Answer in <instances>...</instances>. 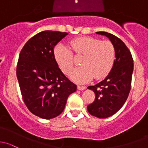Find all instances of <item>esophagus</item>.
<instances>
[{
	"instance_id": "obj_1",
	"label": "esophagus",
	"mask_w": 148,
	"mask_h": 148,
	"mask_svg": "<svg viewBox=\"0 0 148 148\" xmlns=\"http://www.w3.org/2000/svg\"><path fill=\"white\" fill-rule=\"evenodd\" d=\"M77 89L79 90H83L86 89V86H83V85H77Z\"/></svg>"
}]
</instances>
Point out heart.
I'll list each match as a JSON object with an SVG mask.
<instances>
[{
	"instance_id": "heart-1",
	"label": "heart",
	"mask_w": 148,
	"mask_h": 148,
	"mask_svg": "<svg viewBox=\"0 0 148 148\" xmlns=\"http://www.w3.org/2000/svg\"><path fill=\"white\" fill-rule=\"evenodd\" d=\"M69 47L63 44L55 48V57L59 67L65 74H69L74 65L73 55L83 56L82 66L75 68L71 73L73 80L84 83L95 78H101L109 73L113 66L115 51L108 40L101 41L90 37H81L72 40Z\"/></svg>"
}]
</instances>
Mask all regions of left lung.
Listing matches in <instances>:
<instances>
[{
  "instance_id": "8db88e82",
  "label": "left lung",
  "mask_w": 148,
  "mask_h": 148,
  "mask_svg": "<svg viewBox=\"0 0 148 148\" xmlns=\"http://www.w3.org/2000/svg\"><path fill=\"white\" fill-rule=\"evenodd\" d=\"M96 33L106 36L111 41L115 48V60L110 72L104 80L88 87L95 92V99L87 108L90 115L99 118H107L116 113L128 97L133 72V59L125 44L118 37L107 32Z\"/></svg>"
}]
</instances>
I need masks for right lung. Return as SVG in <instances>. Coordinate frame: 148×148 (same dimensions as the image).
<instances>
[{
  "label": "right lung",
  "mask_w": 148,
  "mask_h": 148,
  "mask_svg": "<svg viewBox=\"0 0 148 148\" xmlns=\"http://www.w3.org/2000/svg\"><path fill=\"white\" fill-rule=\"evenodd\" d=\"M67 35L40 32L28 40L19 55L16 75L23 101L32 113L43 119L61 114L68 96L77 89L55 58L54 47Z\"/></svg>",
  "instance_id": "obj_1"
}]
</instances>
